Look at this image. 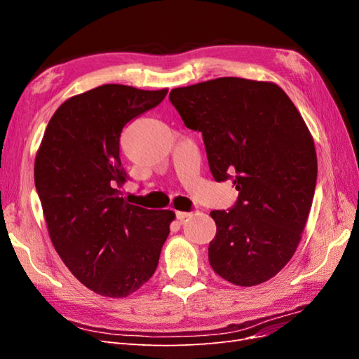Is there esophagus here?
<instances>
[{
    "mask_svg": "<svg viewBox=\"0 0 359 359\" xmlns=\"http://www.w3.org/2000/svg\"><path fill=\"white\" fill-rule=\"evenodd\" d=\"M190 215H191V212H186V211H177V219H178L180 222L186 220L187 217H190Z\"/></svg>",
    "mask_w": 359,
    "mask_h": 359,
    "instance_id": "obj_1",
    "label": "esophagus"
}]
</instances>
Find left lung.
<instances>
[{"mask_svg":"<svg viewBox=\"0 0 359 359\" xmlns=\"http://www.w3.org/2000/svg\"><path fill=\"white\" fill-rule=\"evenodd\" d=\"M170 103L199 130L215 181L233 178L238 201L211 211L212 269L235 286L277 276L306 227L318 178L313 136L297 106L274 82L217 78L173 88Z\"/></svg>","mask_w":359,"mask_h":359,"instance_id":"obj_1","label":"left lung"}]
</instances>
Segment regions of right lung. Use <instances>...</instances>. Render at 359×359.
Returning a JSON list of instances; mask_svg holds the SVG:
<instances>
[{
    "mask_svg": "<svg viewBox=\"0 0 359 359\" xmlns=\"http://www.w3.org/2000/svg\"><path fill=\"white\" fill-rule=\"evenodd\" d=\"M168 94L106 83L64 102L43 135L34 182L50 241L83 286L126 298L153 277L175 220L119 198L123 127Z\"/></svg>",
    "mask_w": 359,
    "mask_h": 359,
    "instance_id": "add662e5",
    "label": "right lung"
}]
</instances>
